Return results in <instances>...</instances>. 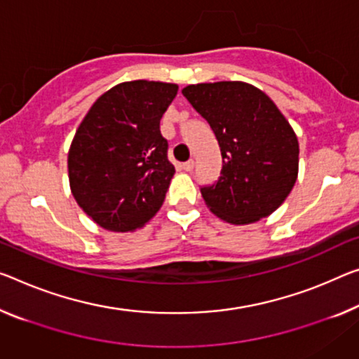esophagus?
<instances>
[{
    "instance_id": "obj_1",
    "label": "esophagus",
    "mask_w": 359,
    "mask_h": 359,
    "mask_svg": "<svg viewBox=\"0 0 359 359\" xmlns=\"http://www.w3.org/2000/svg\"><path fill=\"white\" fill-rule=\"evenodd\" d=\"M181 167H183L184 172H192V168H194V161H187L181 165Z\"/></svg>"
}]
</instances>
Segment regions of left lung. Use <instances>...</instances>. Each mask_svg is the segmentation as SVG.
Instances as JSON below:
<instances>
[{
	"mask_svg": "<svg viewBox=\"0 0 359 359\" xmlns=\"http://www.w3.org/2000/svg\"><path fill=\"white\" fill-rule=\"evenodd\" d=\"M183 95L222 149V176L201 189L210 212L250 224L278 210L299 175V140L271 97L244 81L187 85Z\"/></svg>",
	"mask_w": 359,
	"mask_h": 359,
	"instance_id": "left-lung-1",
	"label": "left lung"
}]
</instances>
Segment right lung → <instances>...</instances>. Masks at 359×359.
Listing matches in <instances>:
<instances>
[{"label":"right lung","instance_id":"obj_1","mask_svg":"<svg viewBox=\"0 0 359 359\" xmlns=\"http://www.w3.org/2000/svg\"><path fill=\"white\" fill-rule=\"evenodd\" d=\"M176 93L175 83L123 81L99 96L76 128L70 191L101 228L136 231L161 210L175 175L161 118Z\"/></svg>","mask_w":359,"mask_h":359}]
</instances>
